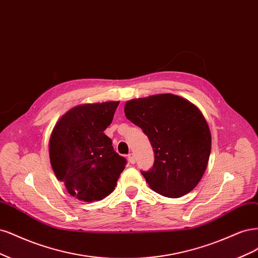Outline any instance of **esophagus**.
<instances>
[{
    "label": "esophagus",
    "instance_id": "1",
    "mask_svg": "<svg viewBox=\"0 0 258 258\" xmlns=\"http://www.w3.org/2000/svg\"><path fill=\"white\" fill-rule=\"evenodd\" d=\"M127 160H128V162L131 163V164H135V162H136V160H135V156H134V154H128V156H127Z\"/></svg>",
    "mask_w": 258,
    "mask_h": 258
}]
</instances>
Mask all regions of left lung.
<instances>
[{
  "label": "left lung",
  "mask_w": 258,
  "mask_h": 258,
  "mask_svg": "<svg viewBox=\"0 0 258 258\" xmlns=\"http://www.w3.org/2000/svg\"><path fill=\"white\" fill-rule=\"evenodd\" d=\"M126 118L144 131L154 151V165L141 171L154 192L179 198L196 187L211 152V133L202 111L187 99L156 94L127 101Z\"/></svg>",
  "instance_id": "left-lung-1"
}]
</instances>
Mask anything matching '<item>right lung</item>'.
I'll list each match as a JSON object with an SVG mask.
<instances>
[{"label":"right lung","mask_w":258,"mask_h":258,"mask_svg":"<svg viewBox=\"0 0 258 258\" xmlns=\"http://www.w3.org/2000/svg\"><path fill=\"white\" fill-rule=\"evenodd\" d=\"M119 102L72 108L55 123L49 139V157L55 177L79 201L92 203L109 195L126 160L113 150L104 131Z\"/></svg>","instance_id":"1"}]
</instances>
